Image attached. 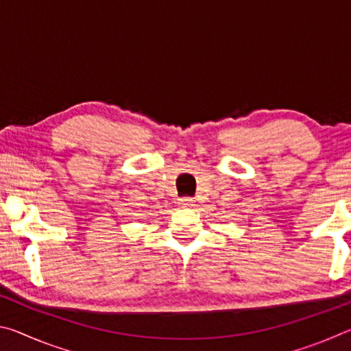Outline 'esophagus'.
<instances>
[{
	"instance_id": "esophagus-1",
	"label": "esophagus",
	"mask_w": 351,
	"mask_h": 351,
	"mask_svg": "<svg viewBox=\"0 0 351 351\" xmlns=\"http://www.w3.org/2000/svg\"><path fill=\"white\" fill-rule=\"evenodd\" d=\"M180 204H181L182 207H190V206L193 204V198H189V197L181 198V199H180Z\"/></svg>"
}]
</instances>
